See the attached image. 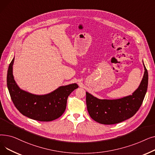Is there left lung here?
<instances>
[{
	"instance_id": "8db88e82",
	"label": "left lung",
	"mask_w": 155,
	"mask_h": 155,
	"mask_svg": "<svg viewBox=\"0 0 155 155\" xmlns=\"http://www.w3.org/2000/svg\"><path fill=\"white\" fill-rule=\"evenodd\" d=\"M143 65V79L132 95L117 99H100L86 92L87 110L92 119L102 124H114L135 114L141 107L148 88V73L144 63Z\"/></svg>"
}]
</instances>
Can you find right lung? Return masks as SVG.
<instances>
[{"mask_svg": "<svg viewBox=\"0 0 155 155\" xmlns=\"http://www.w3.org/2000/svg\"><path fill=\"white\" fill-rule=\"evenodd\" d=\"M14 57L7 71V85L11 99L17 109L30 119L48 122L60 117L67 107L69 95L78 87L77 84L60 86L54 91L45 95L29 93L16 84L13 76Z\"/></svg>", "mask_w": 155, "mask_h": 155, "instance_id": "right-lung-1", "label": "right lung"}]
</instances>
